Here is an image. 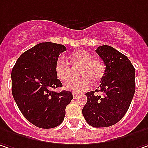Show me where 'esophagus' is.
<instances>
[{"label":"esophagus","instance_id":"1","mask_svg":"<svg viewBox=\"0 0 148 148\" xmlns=\"http://www.w3.org/2000/svg\"><path fill=\"white\" fill-rule=\"evenodd\" d=\"M78 93H76V92H73V97H74V98H76L77 97H78Z\"/></svg>","mask_w":148,"mask_h":148}]
</instances>
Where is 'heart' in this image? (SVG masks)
I'll list each match as a JSON object with an SVG mask.
<instances>
[{"instance_id":"b5f03b06","label":"heart","mask_w":148,"mask_h":148,"mask_svg":"<svg viewBox=\"0 0 148 148\" xmlns=\"http://www.w3.org/2000/svg\"><path fill=\"white\" fill-rule=\"evenodd\" d=\"M69 62L73 69H78L79 78L69 80L64 88L73 92H82L88 90L91 82L97 83L105 74V66L100 59L95 58L94 56L86 51L79 50L73 52L69 57ZM69 62L62 58H59L55 63V72L57 77L62 80H68L73 73V69Z\"/></svg>"}]
</instances>
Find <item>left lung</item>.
Instances as JSON below:
<instances>
[{"instance_id": "left-lung-1", "label": "left lung", "mask_w": 148, "mask_h": 148, "mask_svg": "<svg viewBox=\"0 0 148 148\" xmlns=\"http://www.w3.org/2000/svg\"><path fill=\"white\" fill-rule=\"evenodd\" d=\"M106 65L101 85L86 93L87 102L82 114L93 127H108L118 123L128 111L136 90V71L127 57L114 47L101 46L96 50Z\"/></svg>"}]
</instances>
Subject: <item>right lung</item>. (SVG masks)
Segmentation results:
<instances>
[{
  "label": "right lung",
  "instance_id": "obj_1",
  "mask_svg": "<svg viewBox=\"0 0 148 148\" xmlns=\"http://www.w3.org/2000/svg\"><path fill=\"white\" fill-rule=\"evenodd\" d=\"M63 45L42 42L24 51L12 70V92L25 119L39 128L51 129L64 119L66 107L73 99L70 91H54L62 85L55 63Z\"/></svg>",
  "mask_w": 148,
  "mask_h": 148
}]
</instances>
